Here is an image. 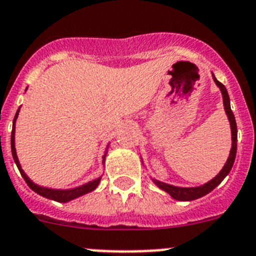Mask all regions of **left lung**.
<instances>
[{
	"instance_id": "left-lung-1",
	"label": "left lung",
	"mask_w": 256,
	"mask_h": 256,
	"mask_svg": "<svg viewBox=\"0 0 256 256\" xmlns=\"http://www.w3.org/2000/svg\"><path fill=\"white\" fill-rule=\"evenodd\" d=\"M213 81L217 86H218L220 91L222 94V100H224V112H226L227 119L230 122V128H231V150H230V154L227 157L226 162H224V168H221L218 174L216 175L214 178L210 180V182H204V184L198 185V186H178V185L168 184V182H164L161 180H157L154 178H151L152 182L160 188L161 190L166 192L168 194H170L171 198H174L175 200H182V202H190L194 200V199L202 198V196H207L208 193L214 189L216 186H218L222 182V180L228 175V172L231 171L232 166H234V162H235V157H236V150H238V126H236V120L235 116H234V112L231 110V105H230V96L228 92H227L226 88L222 85L218 80L216 78L214 74H212ZM140 161H142V165L144 166V158L140 157Z\"/></svg>"
}]
</instances>
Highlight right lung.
<instances>
[{"instance_id":"right-lung-1","label":"right lung","mask_w":256,"mask_h":256,"mask_svg":"<svg viewBox=\"0 0 256 256\" xmlns=\"http://www.w3.org/2000/svg\"><path fill=\"white\" fill-rule=\"evenodd\" d=\"M26 90H28V88H26ZM20 108L18 109L15 118H14L12 132H11V152H12L14 161H15L18 171H20L21 176L24 178V180L26 182V184L29 185L30 189H32V190H34L36 194H39V196H44V198L52 199V200H56V202H60V203H67V202H71V200H74V199L78 198V196H85V194L95 190L96 188L99 186L102 174L100 175V176L95 178V179L90 180V182H85V184H81V185H78V186H74V188H70V189H54V188L42 186V185H39V184H36V182H32V180L30 179L26 174H25V171L22 170V168H21V165H20V161H18V154H16V148H15L16 120H18V112H20ZM109 144H110V142L106 144V148H105L104 154H102V166H104V164H105V157H106L108 150H109Z\"/></svg>"}]
</instances>
